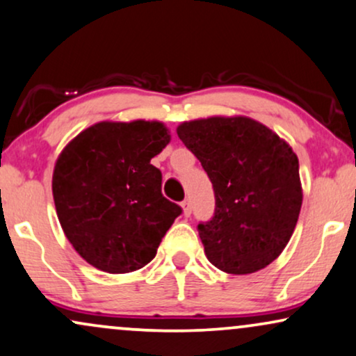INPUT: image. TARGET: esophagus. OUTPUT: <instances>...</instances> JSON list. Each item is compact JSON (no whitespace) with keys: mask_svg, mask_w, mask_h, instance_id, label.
Segmentation results:
<instances>
[{"mask_svg":"<svg viewBox=\"0 0 356 356\" xmlns=\"http://www.w3.org/2000/svg\"><path fill=\"white\" fill-rule=\"evenodd\" d=\"M181 206H183V213H185V216L188 218V216H190V214H191V200L190 198H186L185 201H183V203H181Z\"/></svg>","mask_w":356,"mask_h":356,"instance_id":"esophagus-1","label":"esophagus"}]
</instances>
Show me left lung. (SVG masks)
<instances>
[{
	"instance_id": "obj_1",
	"label": "left lung",
	"mask_w": 356,
	"mask_h": 356,
	"mask_svg": "<svg viewBox=\"0 0 356 356\" xmlns=\"http://www.w3.org/2000/svg\"><path fill=\"white\" fill-rule=\"evenodd\" d=\"M177 131L213 183L214 214L198 225L206 257L227 274L264 269L284 251L299 219V158L248 117L185 122Z\"/></svg>"
}]
</instances>
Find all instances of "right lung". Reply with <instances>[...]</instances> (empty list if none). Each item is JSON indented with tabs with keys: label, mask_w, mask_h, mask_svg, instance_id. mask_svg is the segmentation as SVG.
<instances>
[{
	"label": "right lung",
	"mask_w": 356,
	"mask_h": 356,
	"mask_svg": "<svg viewBox=\"0 0 356 356\" xmlns=\"http://www.w3.org/2000/svg\"><path fill=\"white\" fill-rule=\"evenodd\" d=\"M168 142L160 122H100L81 131L57 158V218L90 266L125 274L155 257L183 213L161 195V171L150 163Z\"/></svg>",
	"instance_id": "1"
}]
</instances>
